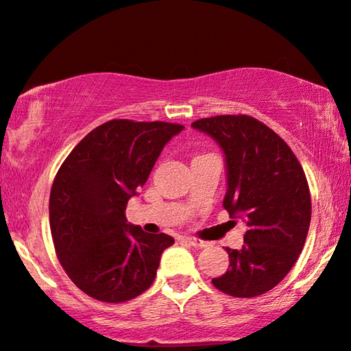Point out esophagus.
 <instances>
[{"instance_id": "34e87169", "label": "esophagus", "mask_w": 351, "mask_h": 351, "mask_svg": "<svg viewBox=\"0 0 351 351\" xmlns=\"http://www.w3.org/2000/svg\"><path fill=\"white\" fill-rule=\"evenodd\" d=\"M183 240H184V242H186L188 245H191V247H196V248H204L206 245H208V243L204 242V240L196 239V237H184Z\"/></svg>"}]
</instances>
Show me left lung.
<instances>
[{
    "label": "left lung",
    "instance_id": "obj_1",
    "mask_svg": "<svg viewBox=\"0 0 351 351\" xmlns=\"http://www.w3.org/2000/svg\"><path fill=\"white\" fill-rule=\"evenodd\" d=\"M191 125L222 149L223 209L247 222L243 247L226 248L229 269L213 285L234 298L260 296L289 273L306 243L312 210L306 175L288 143L255 117L227 114Z\"/></svg>",
    "mask_w": 351,
    "mask_h": 351
}]
</instances>
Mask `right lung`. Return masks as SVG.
<instances>
[{"instance_id":"right-lung-1","label":"right lung","mask_w":351,"mask_h":351,"mask_svg":"<svg viewBox=\"0 0 351 351\" xmlns=\"http://www.w3.org/2000/svg\"><path fill=\"white\" fill-rule=\"evenodd\" d=\"M183 129L112 119L93 129L62 163L50 191V232L63 269L88 296L125 302L154 282L160 256L175 240L128 223L125 208Z\"/></svg>"}]
</instances>
